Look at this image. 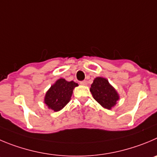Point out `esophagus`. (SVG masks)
<instances>
[{
    "label": "esophagus",
    "mask_w": 157,
    "mask_h": 157,
    "mask_svg": "<svg viewBox=\"0 0 157 157\" xmlns=\"http://www.w3.org/2000/svg\"><path fill=\"white\" fill-rule=\"evenodd\" d=\"M80 83L81 85H87V81L86 80H82V81L80 82Z\"/></svg>",
    "instance_id": "obj_1"
}]
</instances>
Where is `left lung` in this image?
Segmentation results:
<instances>
[{
  "label": "left lung",
  "mask_w": 157,
  "mask_h": 157,
  "mask_svg": "<svg viewBox=\"0 0 157 157\" xmlns=\"http://www.w3.org/2000/svg\"><path fill=\"white\" fill-rule=\"evenodd\" d=\"M94 98L102 107L110 110L119 99L116 90L104 77H96L90 88Z\"/></svg>",
  "instance_id": "8db88e82"
}]
</instances>
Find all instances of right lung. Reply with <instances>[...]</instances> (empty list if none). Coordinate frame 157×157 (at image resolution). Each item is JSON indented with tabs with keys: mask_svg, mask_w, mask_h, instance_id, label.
Here are the masks:
<instances>
[{
	"mask_svg": "<svg viewBox=\"0 0 157 157\" xmlns=\"http://www.w3.org/2000/svg\"><path fill=\"white\" fill-rule=\"evenodd\" d=\"M77 86L78 84L74 81L69 82L65 79H59L46 92L44 102L54 112H59L70 101L73 90Z\"/></svg>",
	"mask_w": 157,
	"mask_h": 157,
	"instance_id": "1",
	"label": "right lung"
}]
</instances>
